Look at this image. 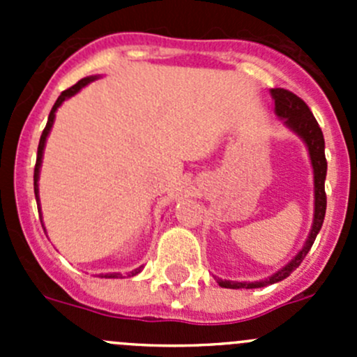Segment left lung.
Masks as SVG:
<instances>
[{"instance_id":"left-lung-1","label":"left lung","mask_w":357,"mask_h":357,"mask_svg":"<svg viewBox=\"0 0 357 357\" xmlns=\"http://www.w3.org/2000/svg\"><path fill=\"white\" fill-rule=\"evenodd\" d=\"M271 96L275 98V112L278 117L283 119L285 126L298 138H302V142L305 143L309 150V157H311L312 164V172H314V219H312V228L309 231L307 240H305L304 247L298 250V254L287 266H283L282 269L271 275L269 278L261 280V282H229V280H218L219 287L222 289H261V287L273 285V283H278L282 280H285L287 276H290L291 271L301 266V262L304 261V257L307 255V252L311 250L312 243H314L316 236H318L319 229L323 226V219H325L326 212V193H325V178H326V157H325V138H323L321 128H319L318 121L314 119L312 112L309 110V107L305 105V102L302 98H298L297 95L289 91V89L283 88H275L271 89Z\"/></svg>"}]
</instances>
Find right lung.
I'll return each mask as SVG.
<instances>
[{"label": "right lung", "mask_w": 357, "mask_h": 357, "mask_svg": "<svg viewBox=\"0 0 357 357\" xmlns=\"http://www.w3.org/2000/svg\"><path fill=\"white\" fill-rule=\"evenodd\" d=\"M95 79H96V75H89V77L81 79V81H79L77 84L70 86V88L66 89V91H62V95H60L59 98H56L55 105H53L52 112H50V115H48V122H46V128H45V131H43L41 139H39V146H38V158H36V167H34V193H36V202H38V211H39V212H41V207H39V195H38V193H39V185H38V179H39V169H41V160H43V152H45V143H46V138H48L50 131H52L53 122H55V112H56V109H59L60 105H62L63 102H66L67 98H70V96H74L75 93L79 91V89L84 88L86 84H89V82L95 81ZM142 268H143V266H139L138 269H135V271H131V273H129L128 276H135V275H138V273L142 271ZM100 276H102V278H122L121 273H110V275H100Z\"/></svg>", "instance_id": "1"}]
</instances>
